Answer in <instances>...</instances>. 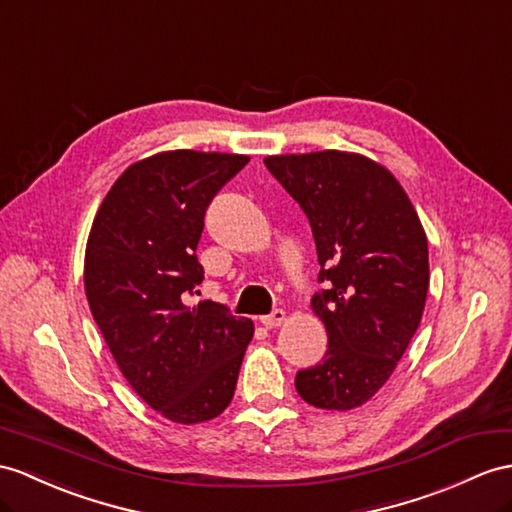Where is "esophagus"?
I'll use <instances>...</instances> for the list:
<instances>
[{
    "mask_svg": "<svg viewBox=\"0 0 512 512\" xmlns=\"http://www.w3.org/2000/svg\"><path fill=\"white\" fill-rule=\"evenodd\" d=\"M284 319H286L284 310H282V308H276V310H271L269 315L260 317V323H263L265 328H276V326H280V323H284Z\"/></svg>",
    "mask_w": 512,
    "mask_h": 512,
    "instance_id": "obj_1",
    "label": "esophagus"
}]
</instances>
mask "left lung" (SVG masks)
<instances>
[{"label": "left lung", "mask_w": 512, "mask_h": 512, "mask_svg": "<svg viewBox=\"0 0 512 512\" xmlns=\"http://www.w3.org/2000/svg\"><path fill=\"white\" fill-rule=\"evenodd\" d=\"M265 165L308 217L319 282L313 310L328 332L321 363L297 371L302 400L326 410L365 404L391 378L419 328L428 239L391 171L328 149L269 156Z\"/></svg>", "instance_id": "1"}]
</instances>
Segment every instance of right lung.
Segmentation results:
<instances>
[{
    "mask_svg": "<svg viewBox=\"0 0 512 512\" xmlns=\"http://www.w3.org/2000/svg\"><path fill=\"white\" fill-rule=\"evenodd\" d=\"M249 162L239 154H156L121 173L86 243L93 319L132 389L176 423L208 421L232 402L252 319L199 293L206 208Z\"/></svg>",
    "mask_w": 512,
    "mask_h": 512,
    "instance_id": "1",
    "label": "right lung"
}]
</instances>
